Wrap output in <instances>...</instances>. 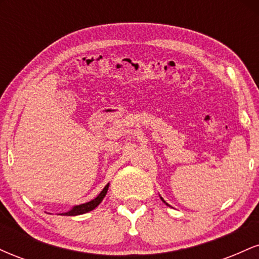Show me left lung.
I'll return each instance as SVG.
<instances>
[{"instance_id": "8db88e82", "label": "left lung", "mask_w": 259, "mask_h": 259, "mask_svg": "<svg viewBox=\"0 0 259 259\" xmlns=\"http://www.w3.org/2000/svg\"><path fill=\"white\" fill-rule=\"evenodd\" d=\"M160 200H162V201H163V202H164V203H165V204H167V206H169V204H168V203H167V202H165V201H164V200H163V198H162V197H160Z\"/></svg>"}]
</instances>
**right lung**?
Here are the masks:
<instances>
[{
    "mask_svg": "<svg viewBox=\"0 0 259 259\" xmlns=\"http://www.w3.org/2000/svg\"><path fill=\"white\" fill-rule=\"evenodd\" d=\"M108 186H109V184H107V185L105 186V189L100 192V195L97 196L96 198H94L92 201L86 202V203H82V204H79V206H74L72 209L69 210V212L62 213V214L63 215H80V214H84V213L90 212V210H92V209H95V208H96L101 203V202H102L103 198H105V196L107 194V190H108Z\"/></svg>",
    "mask_w": 259,
    "mask_h": 259,
    "instance_id": "add662e5",
    "label": "right lung"
}]
</instances>
